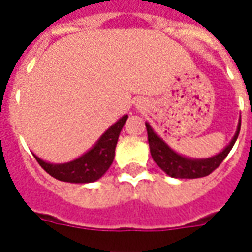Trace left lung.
<instances>
[{"label": "left lung", "instance_id": "obj_1", "mask_svg": "<svg viewBox=\"0 0 252 252\" xmlns=\"http://www.w3.org/2000/svg\"><path fill=\"white\" fill-rule=\"evenodd\" d=\"M146 126H147L151 157L155 160V163L158 164L166 174L173 178H201V177L211 174L212 171H215L221 164L222 160L232 150L240 132V123H239L238 131L235 133L232 142L228 144L225 150H222L221 153L215 157L208 159H188L174 153L160 137L154 133L153 128L148 124H146Z\"/></svg>", "mask_w": 252, "mask_h": 252}]
</instances>
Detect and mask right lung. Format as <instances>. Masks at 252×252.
<instances>
[{
    "instance_id": "obj_1",
    "label": "right lung",
    "mask_w": 252,
    "mask_h": 252,
    "mask_svg": "<svg viewBox=\"0 0 252 252\" xmlns=\"http://www.w3.org/2000/svg\"><path fill=\"white\" fill-rule=\"evenodd\" d=\"M128 116H123L116 124L110 126L102 136L99 137L97 144L89 153L72 162L63 164L47 163L40 158L35 157L37 163L46 170L48 174L63 182L72 184H86L99 180L109 169L115 159V148L119 140L123 126L126 124Z\"/></svg>"
}]
</instances>
